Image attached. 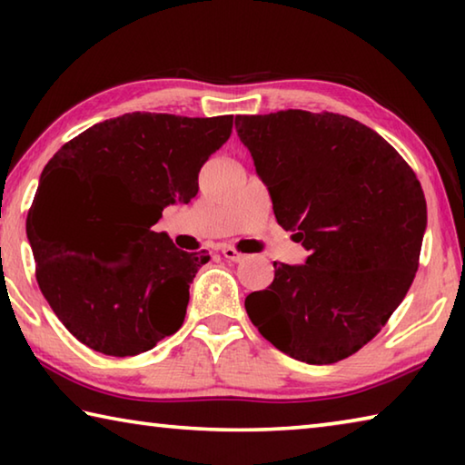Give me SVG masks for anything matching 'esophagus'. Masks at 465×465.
<instances>
[{"label":"esophagus","mask_w":465,"mask_h":465,"mask_svg":"<svg viewBox=\"0 0 465 465\" xmlns=\"http://www.w3.org/2000/svg\"><path fill=\"white\" fill-rule=\"evenodd\" d=\"M222 254H223L225 261H232V262H242L243 261L242 252H238L233 246H222Z\"/></svg>","instance_id":"34e87169"}]
</instances>
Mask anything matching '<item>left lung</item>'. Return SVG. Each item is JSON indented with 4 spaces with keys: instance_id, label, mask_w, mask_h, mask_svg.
<instances>
[{
    "instance_id": "8db88e82",
    "label": "left lung",
    "mask_w": 465,
    "mask_h": 465,
    "mask_svg": "<svg viewBox=\"0 0 465 465\" xmlns=\"http://www.w3.org/2000/svg\"><path fill=\"white\" fill-rule=\"evenodd\" d=\"M305 264L274 262V279L246 297L252 324L310 365L355 355L377 336L419 269L427 201L404 157L349 116L308 110L235 116Z\"/></svg>"
}]
</instances>
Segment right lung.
I'll return each mask as SVG.
<instances>
[{
	"label": "right lung",
	"instance_id": "1",
	"mask_svg": "<svg viewBox=\"0 0 465 465\" xmlns=\"http://www.w3.org/2000/svg\"><path fill=\"white\" fill-rule=\"evenodd\" d=\"M233 116L129 113L67 141L46 163L26 233L36 281L63 326L110 357H135L183 326L188 287L209 261L153 232L168 204L191 203L199 172L232 135ZM75 192L94 223L117 225L106 252L60 215Z\"/></svg>",
	"mask_w": 465,
	"mask_h": 465
}]
</instances>
